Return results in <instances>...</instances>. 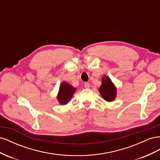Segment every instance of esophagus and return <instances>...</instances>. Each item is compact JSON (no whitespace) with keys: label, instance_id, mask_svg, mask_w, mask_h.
Returning <instances> with one entry per match:
<instances>
[{"label":"esophagus","instance_id":"1","mask_svg":"<svg viewBox=\"0 0 160 160\" xmlns=\"http://www.w3.org/2000/svg\"><path fill=\"white\" fill-rule=\"evenodd\" d=\"M90 83L89 82H85L84 83V87L85 88H88L89 87H90Z\"/></svg>","mask_w":160,"mask_h":160}]
</instances>
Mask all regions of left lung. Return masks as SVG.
<instances>
[{
  "mask_svg": "<svg viewBox=\"0 0 160 160\" xmlns=\"http://www.w3.org/2000/svg\"><path fill=\"white\" fill-rule=\"evenodd\" d=\"M99 92L107 101L111 102L115 98L116 88L108 77H103L102 85L99 88Z\"/></svg>",
  "mask_w": 160,
  "mask_h": 160,
  "instance_id": "8db88e82",
  "label": "left lung"
}]
</instances>
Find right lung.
Listing matches in <instances>:
<instances>
[{
	"label": "right lung",
	"instance_id": "obj_1",
	"mask_svg": "<svg viewBox=\"0 0 160 160\" xmlns=\"http://www.w3.org/2000/svg\"><path fill=\"white\" fill-rule=\"evenodd\" d=\"M75 91L76 88L72 87L71 85L67 82H63L60 86L58 95V101L62 104H67L70 101Z\"/></svg>",
	"mask_w": 160,
	"mask_h": 160
}]
</instances>
